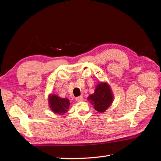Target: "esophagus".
Returning a JSON list of instances; mask_svg holds the SVG:
<instances>
[{"label": "esophagus", "instance_id": "34e87169", "mask_svg": "<svg viewBox=\"0 0 161 161\" xmlns=\"http://www.w3.org/2000/svg\"><path fill=\"white\" fill-rule=\"evenodd\" d=\"M82 100H83V97L82 96H79V97H77L76 98V101L77 102H80V101H82Z\"/></svg>", "mask_w": 161, "mask_h": 161}]
</instances>
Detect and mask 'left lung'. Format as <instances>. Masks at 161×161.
<instances>
[{
    "label": "left lung",
    "mask_w": 161,
    "mask_h": 161,
    "mask_svg": "<svg viewBox=\"0 0 161 161\" xmlns=\"http://www.w3.org/2000/svg\"><path fill=\"white\" fill-rule=\"evenodd\" d=\"M114 96L109 85L106 82L97 85L93 94L90 95L88 100L94 105V108L100 113L105 112L113 101Z\"/></svg>",
    "instance_id": "obj_1"
}]
</instances>
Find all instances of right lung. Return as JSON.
I'll use <instances>...</instances> for the list:
<instances>
[{
    "label": "right lung",
    "mask_w": 161,
    "mask_h": 161,
    "mask_svg": "<svg viewBox=\"0 0 161 161\" xmlns=\"http://www.w3.org/2000/svg\"><path fill=\"white\" fill-rule=\"evenodd\" d=\"M48 101H49L50 108L53 113L60 115L66 113L70 106V101L69 99L60 98V97L55 95H50Z\"/></svg>",
    "instance_id": "right-lung-1"
}]
</instances>
